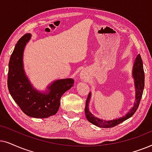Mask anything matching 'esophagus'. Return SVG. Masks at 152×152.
Returning a JSON list of instances; mask_svg holds the SVG:
<instances>
[{"label":"esophagus","instance_id":"esophagus-1","mask_svg":"<svg viewBox=\"0 0 152 152\" xmlns=\"http://www.w3.org/2000/svg\"><path fill=\"white\" fill-rule=\"evenodd\" d=\"M84 77H85V75H84V74H82V75H81V78H83Z\"/></svg>","mask_w":152,"mask_h":152}]
</instances>
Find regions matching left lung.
Masks as SVG:
<instances>
[{
    "label": "left lung",
    "mask_w": 152,
    "mask_h": 152,
    "mask_svg": "<svg viewBox=\"0 0 152 152\" xmlns=\"http://www.w3.org/2000/svg\"><path fill=\"white\" fill-rule=\"evenodd\" d=\"M133 76L135 79V86L136 88V96H135V102L134 106L132 109L125 115V116L120 117V118L117 119V120H113L111 121H104L100 119L95 117L92 114H91L88 109V104L90 102V99L91 96V93H89L88 98L86 100V107H85V113L87 120L92 124L96 125L99 127H102V128H112L124 121L126 120L127 119L130 118L132 117L133 114L137 110L138 108L141 99H142L143 90H144L145 87V73L144 69H143L142 60L140 54L137 56L135 58V61L133 66Z\"/></svg>",
    "instance_id": "obj_1"
}]
</instances>
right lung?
<instances>
[{
  "instance_id": "right-lung-1",
  "label": "right lung",
  "mask_w": 152,
  "mask_h": 152,
  "mask_svg": "<svg viewBox=\"0 0 152 152\" xmlns=\"http://www.w3.org/2000/svg\"><path fill=\"white\" fill-rule=\"evenodd\" d=\"M30 36L25 34L16 44L9 62L7 87L13 99L26 115L46 118L57 113L62 95L74 86V80L66 78L54 81L48 87V94L33 89L23 68V52Z\"/></svg>"
}]
</instances>
